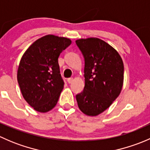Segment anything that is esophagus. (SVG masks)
I'll list each match as a JSON object with an SVG mask.
<instances>
[{
	"label": "esophagus",
	"instance_id": "esophagus-1",
	"mask_svg": "<svg viewBox=\"0 0 150 150\" xmlns=\"http://www.w3.org/2000/svg\"><path fill=\"white\" fill-rule=\"evenodd\" d=\"M72 81H73V78H69L67 79L68 83H72Z\"/></svg>",
	"mask_w": 150,
	"mask_h": 150
}]
</instances>
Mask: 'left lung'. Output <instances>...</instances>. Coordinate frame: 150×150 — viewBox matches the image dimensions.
Here are the masks:
<instances>
[{
	"mask_svg": "<svg viewBox=\"0 0 150 150\" xmlns=\"http://www.w3.org/2000/svg\"><path fill=\"white\" fill-rule=\"evenodd\" d=\"M85 60V87L76 95L78 107L85 115L96 116L107 110L120 93L124 66L117 51L96 38L75 41Z\"/></svg>",
	"mask_w": 150,
	"mask_h": 150,
	"instance_id": "8db88e82",
	"label": "left lung"
}]
</instances>
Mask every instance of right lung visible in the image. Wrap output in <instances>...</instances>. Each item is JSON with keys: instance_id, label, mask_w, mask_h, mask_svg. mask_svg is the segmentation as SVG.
I'll return each mask as SVG.
<instances>
[{"instance_id": "1", "label": "right lung", "mask_w": 150, "mask_h": 150, "mask_svg": "<svg viewBox=\"0 0 150 150\" xmlns=\"http://www.w3.org/2000/svg\"><path fill=\"white\" fill-rule=\"evenodd\" d=\"M70 39L48 35L38 39L19 62L17 81L28 103L40 112L52 110L64 88L58 58L71 44Z\"/></svg>"}]
</instances>
